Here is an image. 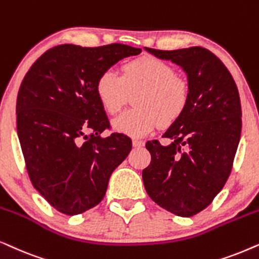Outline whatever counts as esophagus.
<instances>
[{
    "label": "esophagus",
    "instance_id": "1",
    "mask_svg": "<svg viewBox=\"0 0 259 259\" xmlns=\"http://www.w3.org/2000/svg\"><path fill=\"white\" fill-rule=\"evenodd\" d=\"M133 146L135 147V148L143 147L144 146V142H143V141H140V140H134L133 141Z\"/></svg>",
    "mask_w": 259,
    "mask_h": 259
}]
</instances>
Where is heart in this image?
Wrapping results in <instances>:
<instances>
[{
	"label": "heart",
	"instance_id": "heart-1",
	"mask_svg": "<svg viewBox=\"0 0 259 259\" xmlns=\"http://www.w3.org/2000/svg\"><path fill=\"white\" fill-rule=\"evenodd\" d=\"M135 96L136 109L127 110L112 120L117 132L132 137H143L160 125L169 126L187 108L189 86L165 61L155 57H141L122 66V75L106 70L96 81V94L110 115L119 112Z\"/></svg>",
	"mask_w": 259,
	"mask_h": 259
}]
</instances>
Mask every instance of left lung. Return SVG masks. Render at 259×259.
<instances>
[{"instance_id": "obj_1", "label": "left lung", "mask_w": 259, "mask_h": 259, "mask_svg": "<svg viewBox=\"0 0 259 259\" xmlns=\"http://www.w3.org/2000/svg\"><path fill=\"white\" fill-rule=\"evenodd\" d=\"M146 48L187 73V108L162 137L147 142L150 164L142 171L153 201L179 217L201 212L222 191L232 170L242 133V106L232 75L217 55L195 46L175 51Z\"/></svg>"}]
</instances>
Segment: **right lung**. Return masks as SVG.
<instances>
[{
	"label": "right lung",
	"instance_id": "1",
	"mask_svg": "<svg viewBox=\"0 0 259 259\" xmlns=\"http://www.w3.org/2000/svg\"><path fill=\"white\" fill-rule=\"evenodd\" d=\"M142 50L111 44L59 45L41 55L20 86L17 135L34 188L64 214L75 215L104 198L110 175L132 150V140L110 129L96 94L103 72Z\"/></svg>",
	"mask_w": 259,
	"mask_h": 259
}]
</instances>
